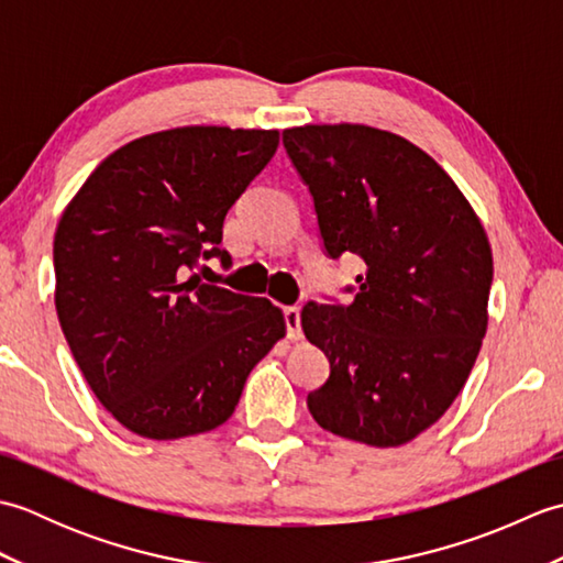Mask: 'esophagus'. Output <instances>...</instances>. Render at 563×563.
<instances>
[{
    "mask_svg": "<svg viewBox=\"0 0 563 563\" xmlns=\"http://www.w3.org/2000/svg\"><path fill=\"white\" fill-rule=\"evenodd\" d=\"M283 317H285V329H288V339L290 341H300L302 339L300 309H297V307H285L283 309Z\"/></svg>",
    "mask_w": 563,
    "mask_h": 563,
    "instance_id": "esophagus-1",
    "label": "esophagus"
}]
</instances>
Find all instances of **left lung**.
<instances>
[{
	"label": "left lung",
	"mask_w": 563,
	"mask_h": 563,
	"mask_svg": "<svg viewBox=\"0 0 563 563\" xmlns=\"http://www.w3.org/2000/svg\"><path fill=\"white\" fill-rule=\"evenodd\" d=\"M283 145L327 254L365 261L351 305L302 309L331 365L309 413L333 435L404 445L450 409L479 355L494 280L484 227L445 169L387 130L302 125L283 130Z\"/></svg>",
	"instance_id": "8db88e82"
}]
</instances>
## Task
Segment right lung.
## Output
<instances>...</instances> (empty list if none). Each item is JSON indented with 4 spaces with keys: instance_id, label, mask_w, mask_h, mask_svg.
I'll use <instances>...</instances> for the list:
<instances>
[{
    "instance_id": "obj_1",
    "label": "right lung",
    "mask_w": 563,
    "mask_h": 563,
    "mask_svg": "<svg viewBox=\"0 0 563 563\" xmlns=\"http://www.w3.org/2000/svg\"><path fill=\"white\" fill-rule=\"evenodd\" d=\"M278 130L186 125L109 154L59 218L55 309L118 423L150 440L222 426L285 336L266 297L184 280L220 256L224 214L278 150Z\"/></svg>"
}]
</instances>
